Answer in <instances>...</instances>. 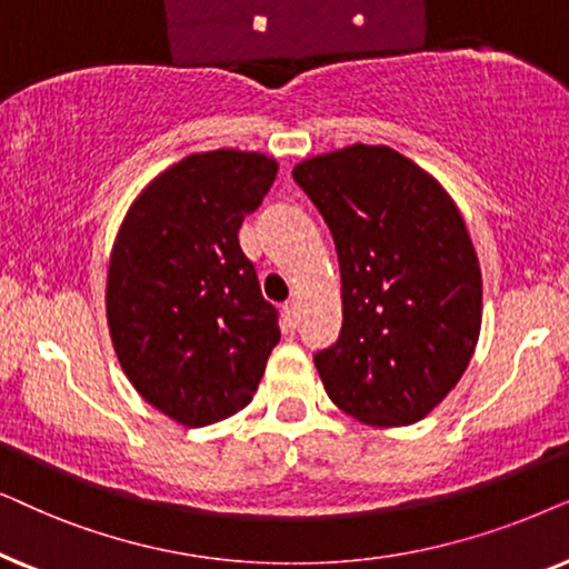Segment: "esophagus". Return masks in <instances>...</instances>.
Here are the masks:
<instances>
[{"mask_svg": "<svg viewBox=\"0 0 569 569\" xmlns=\"http://www.w3.org/2000/svg\"><path fill=\"white\" fill-rule=\"evenodd\" d=\"M283 320L289 328H297L299 325V301L297 299H289L283 305Z\"/></svg>", "mask_w": 569, "mask_h": 569, "instance_id": "34e87169", "label": "esophagus"}]
</instances>
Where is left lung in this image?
I'll use <instances>...</instances> for the list:
<instances>
[{
  "instance_id": "1",
  "label": "left lung",
  "mask_w": 569,
  "mask_h": 569,
  "mask_svg": "<svg viewBox=\"0 0 569 569\" xmlns=\"http://www.w3.org/2000/svg\"><path fill=\"white\" fill-rule=\"evenodd\" d=\"M332 233L343 328L315 353L340 411L372 427L423 419L456 388L481 330V270L435 177L388 146H348L293 169Z\"/></svg>"
}]
</instances>
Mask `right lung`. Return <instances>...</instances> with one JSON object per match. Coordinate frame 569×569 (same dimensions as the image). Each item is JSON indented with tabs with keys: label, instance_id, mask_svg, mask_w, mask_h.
I'll return each mask as SVG.
<instances>
[{
	"label": "right lung",
	"instance_id": "1",
	"mask_svg": "<svg viewBox=\"0 0 569 569\" xmlns=\"http://www.w3.org/2000/svg\"><path fill=\"white\" fill-rule=\"evenodd\" d=\"M278 173L262 153H192L150 181L117 233L106 317L134 390L184 427L229 419L252 400L280 340L244 216Z\"/></svg>",
	"mask_w": 569,
	"mask_h": 569
}]
</instances>
